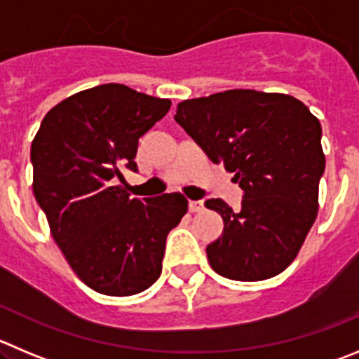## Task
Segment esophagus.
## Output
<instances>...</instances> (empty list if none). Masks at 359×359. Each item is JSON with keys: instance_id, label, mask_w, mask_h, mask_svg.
<instances>
[{"instance_id": "34e87169", "label": "esophagus", "mask_w": 359, "mask_h": 359, "mask_svg": "<svg viewBox=\"0 0 359 359\" xmlns=\"http://www.w3.org/2000/svg\"><path fill=\"white\" fill-rule=\"evenodd\" d=\"M203 209H205V207H203L202 200H189V210H191V212H202Z\"/></svg>"}]
</instances>
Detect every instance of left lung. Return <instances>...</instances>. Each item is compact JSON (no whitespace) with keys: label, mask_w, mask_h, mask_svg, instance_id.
Here are the masks:
<instances>
[{"label":"left lung","mask_w":359,"mask_h":359,"mask_svg":"<svg viewBox=\"0 0 359 359\" xmlns=\"http://www.w3.org/2000/svg\"><path fill=\"white\" fill-rule=\"evenodd\" d=\"M175 120L244 191L241 210L210 198L225 221L207 246L210 267L237 281L273 278L292 264L319 210L323 127L296 97L226 90L177 104Z\"/></svg>","instance_id":"obj_1"}]
</instances>
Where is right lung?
Segmentation results:
<instances>
[{
    "label": "right lung",
    "mask_w": 359,
    "mask_h": 359,
    "mask_svg": "<svg viewBox=\"0 0 359 359\" xmlns=\"http://www.w3.org/2000/svg\"><path fill=\"white\" fill-rule=\"evenodd\" d=\"M172 100L109 83L67 97L32 142L33 193L63 257L92 290L134 296L159 278L170 230L187 212L180 193L130 198L122 170L136 172L140 136Z\"/></svg>",
    "instance_id": "1"
}]
</instances>
